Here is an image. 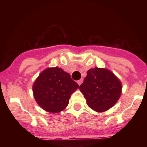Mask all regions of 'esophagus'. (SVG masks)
<instances>
[{"label": "esophagus", "mask_w": 147, "mask_h": 147, "mask_svg": "<svg viewBox=\"0 0 147 147\" xmlns=\"http://www.w3.org/2000/svg\"><path fill=\"white\" fill-rule=\"evenodd\" d=\"M82 82H83V79H79V80L77 81V84H78L79 86L82 84Z\"/></svg>", "instance_id": "obj_1"}]
</instances>
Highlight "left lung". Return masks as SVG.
<instances>
[{"label":"left lung","instance_id":"8db88e82","mask_svg":"<svg viewBox=\"0 0 147 147\" xmlns=\"http://www.w3.org/2000/svg\"><path fill=\"white\" fill-rule=\"evenodd\" d=\"M79 89L90 109L104 112L117 102L122 92V84L110 70L95 68L88 70Z\"/></svg>","mask_w":147,"mask_h":147}]
</instances>
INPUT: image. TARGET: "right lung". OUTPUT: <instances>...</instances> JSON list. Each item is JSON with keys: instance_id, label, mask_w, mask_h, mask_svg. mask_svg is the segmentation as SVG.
<instances>
[{"instance_id": "1", "label": "right lung", "mask_w": 147, "mask_h": 147, "mask_svg": "<svg viewBox=\"0 0 147 147\" xmlns=\"http://www.w3.org/2000/svg\"><path fill=\"white\" fill-rule=\"evenodd\" d=\"M78 88L70 74L55 67L43 70L32 89L37 104L45 111L56 113L66 108L70 96Z\"/></svg>"}]
</instances>
